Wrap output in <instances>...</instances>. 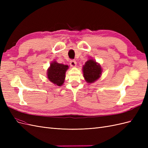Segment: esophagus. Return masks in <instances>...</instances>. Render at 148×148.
Instances as JSON below:
<instances>
[{
    "mask_svg": "<svg viewBox=\"0 0 148 148\" xmlns=\"http://www.w3.org/2000/svg\"><path fill=\"white\" fill-rule=\"evenodd\" d=\"M70 64L72 67H75L76 66H77V62H76L75 60H71Z\"/></svg>",
    "mask_w": 148,
    "mask_h": 148,
    "instance_id": "1",
    "label": "esophagus"
}]
</instances>
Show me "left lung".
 <instances>
[{"label": "left lung", "mask_w": 148, "mask_h": 148, "mask_svg": "<svg viewBox=\"0 0 148 148\" xmlns=\"http://www.w3.org/2000/svg\"><path fill=\"white\" fill-rule=\"evenodd\" d=\"M82 71L85 81L92 83L101 77L102 69L100 64L90 57L83 65Z\"/></svg>", "instance_id": "8db88e82"}]
</instances>
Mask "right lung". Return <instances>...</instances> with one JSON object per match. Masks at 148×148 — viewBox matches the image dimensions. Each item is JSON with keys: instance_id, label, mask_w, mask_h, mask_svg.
<instances>
[{"instance_id": "1", "label": "right lung", "mask_w": 148, "mask_h": 148, "mask_svg": "<svg viewBox=\"0 0 148 148\" xmlns=\"http://www.w3.org/2000/svg\"><path fill=\"white\" fill-rule=\"evenodd\" d=\"M69 69L68 65L59 64L57 61L53 60L47 70V78L56 86H61L64 83L65 73Z\"/></svg>"}]
</instances>
